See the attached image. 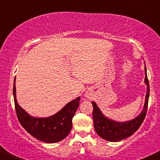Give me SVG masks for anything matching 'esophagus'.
Segmentation results:
<instances>
[{"label": "esophagus", "mask_w": 160, "mask_h": 160, "mask_svg": "<svg viewBox=\"0 0 160 160\" xmlns=\"http://www.w3.org/2000/svg\"><path fill=\"white\" fill-rule=\"evenodd\" d=\"M86 98H89L90 96H89V95H88V94H86Z\"/></svg>", "instance_id": "1"}]
</instances>
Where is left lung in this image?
<instances>
[{"label":"left lung","instance_id":"left-lung-1","mask_svg":"<svg viewBox=\"0 0 160 160\" xmlns=\"http://www.w3.org/2000/svg\"><path fill=\"white\" fill-rule=\"evenodd\" d=\"M145 82L147 86L145 104H144L143 109H142L141 113L138 116H136L135 118L124 122L113 121L112 119L107 118L102 113L101 110L99 109V107H98L95 101L92 102V106H93L92 117H93L94 128H95L96 132L100 137L107 140V141L114 142H119L132 135L134 132L137 131L138 129L141 126L144 119L145 118L146 112H147L150 92L149 82L148 80L147 69H146L145 66Z\"/></svg>","mask_w":160,"mask_h":160}]
</instances>
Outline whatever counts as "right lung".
Returning a JSON list of instances; mask_svg holds the SVG:
<instances>
[{
    "instance_id": "1",
    "label": "right lung",
    "mask_w": 160,
    "mask_h": 160,
    "mask_svg": "<svg viewBox=\"0 0 160 160\" xmlns=\"http://www.w3.org/2000/svg\"><path fill=\"white\" fill-rule=\"evenodd\" d=\"M13 96L17 117L22 126L34 138L46 143H56L66 137L72 128V118L79 107L80 97L67 103L58 112L45 118L29 115L19 106L16 99L15 78Z\"/></svg>"
}]
</instances>
